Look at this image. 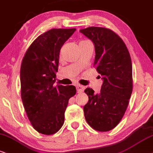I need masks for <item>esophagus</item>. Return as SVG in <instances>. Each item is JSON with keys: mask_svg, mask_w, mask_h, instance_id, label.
<instances>
[{"mask_svg": "<svg viewBox=\"0 0 153 153\" xmlns=\"http://www.w3.org/2000/svg\"><path fill=\"white\" fill-rule=\"evenodd\" d=\"M76 89H77V91H78V92H82L85 90V87L82 85H77Z\"/></svg>", "mask_w": 153, "mask_h": 153, "instance_id": "34e87169", "label": "esophagus"}]
</instances>
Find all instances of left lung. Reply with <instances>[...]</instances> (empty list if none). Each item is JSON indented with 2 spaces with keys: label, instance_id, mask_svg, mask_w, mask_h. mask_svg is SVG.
I'll return each instance as SVG.
<instances>
[{
  "label": "left lung",
  "instance_id": "1",
  "mask_svg": "<svg viewBox=\"0 0 153 153\" xmlns=\"http://www.w3.org/2000/svg\"><path fill=\"white\" fill-rule=\"evenodd\" d=\"M80 32L93 42L94 65L103 80L100 93L89 88L85 90L89 98L83 107L85 118L94 130L109 131L123 118L132 93L130 54L123 40L109 29L90 27Z\"/></svg>",
  "mask_w": 153,
  "mask_h": 153
}]
</instances>
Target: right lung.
Returning <instances> with one entry per match:
<instances>
[{
	"instance_id": "obj_1",
	"label": "right lung",
	"mask_w": 153,
	"mask_h": 153,
	"mask_svg": "<svg viewBox=\"0 0 153 153\" xmlns=\"http://www.w3.org/2000/svg\"><path fill=\"white\" fill-rule=\"evenodd\" d=\"M76 30L51 29L32 42L20 68L21 97L32 126L39 133L51 135L64 123L68 100L76 93L73 85H56L59 53Z\"/></svg>"
}]
</instances>
